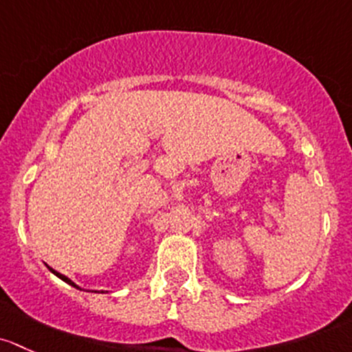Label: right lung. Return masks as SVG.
<instances>
[{
    "instance_id": "obj_1",
    "label": "right lung",
    "mask_w": 352,
    "mask_h": 352,
    "mask_svg": "<svg viewBox=\"0 0 352 352\" xmlns=\"http://www.w3.org/2000/svg\"><path fill=\"white\" fill-rule=\"evenodd\" d=\"M47 267H49V266H47ZM49 270H50V273H54V274H56V276H57V278H60V280H63V281H66V283H67V285L74 286V288H78V289H82V288H81V286H78V285H76V283H74V281H72V280H69V278H67V276H64V274L57 273V271H56V270H52V267H49ZM93 293H104V292H93Z\"/></svg>"
}]
</instances>
